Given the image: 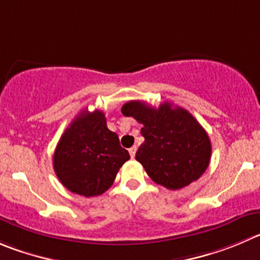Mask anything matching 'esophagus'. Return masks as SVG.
Returning <instances> with one entry per match:
<instances>
[{"mask_svg": "<svg viewBox=\"0 0 260 260\" xmlns=\"http://www.w3.org/2000/svg\"><path fill=\"white\" fill-rule=\"evenodd\" d=\"M137 145H134V147H132L130 149H128V153H130V155H132V158L135 157V153H137Z\"/></svg>", "mask_w": 260, "mask_h": 260, "instance_id": "obj_1", "label": "esophagus"}]
</instances>
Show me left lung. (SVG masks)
Listing matches in <instances>:
<instances>
[{
    "instance_id": "8db88e82",
    "label": "left lung",
    "mask_w": 260,
    "mask_h": 260,
    "mask_svg": "<svg viewBox=\"0 0 260 260\" xmlns=\"http://www.w3.org/2000/svg\"><path fill=\"white\" fill-rule=\"evenodd\" d=\"M121 112L143 125L140 133L145 140L135 158L155 184L170 190L182 189L208 169L211 140L189 111L169 102L154 108L130 101Z\"/></svg>"
}]
</instances>
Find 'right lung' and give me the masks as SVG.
Returning <instances> with one entry per match:
<instances>
[{"mask_svg": "<svg viewBox=\"0 0 260 260\" xmlns=\"http://www.w3.org/2000/svg\"><path fill=\"white\" fill-rule=\"evenodd\" d=\"M130 155L105 113L81 111L61 137L53 154V169L61 184L75 194L95 197L110 189Z\"/></svg>", "mask_w": 260, "mask_h": 260, "instance_id": "right-lung-1", "label": "right lung"}]
</instances>
